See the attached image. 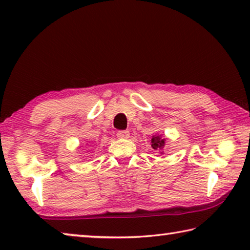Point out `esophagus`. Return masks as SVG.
I'll return each instance as SVG.
<instances>
[{
	"label": "esophagus",
	"mask_w": 250,
	"mask_h": 250,
	"mask_svg": "<svg viewBox=\"0 0 250 250\" xmlns=\"http://www.w3.org/2000/svg\"><path fill=\"white\" fill-rule=\"evenodd\" d=\"M117 137L119 139H128L130 137V132L128 130H124V131H118Z\"/></svg>",
	"instance_id": "esophagus-1"
}]
</instances>
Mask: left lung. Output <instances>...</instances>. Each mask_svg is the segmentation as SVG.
<instances>
[{
    "instance_id": "8db88e82",
    "label": "left lung",
    "mask_w": 250,
    "mask_h": 250,
    "mask_svg": "<svg viewBox=\"0 0 250 250\" xmlns=\"http://www.w3.org/2000/svg\"><path fill=\"white\" fill-rule=\"evenodd\" d=\"M151 146L156 151H162L164 146H166V138L161 137V135H159V134L153 135L151 139ZM160 153L162 154L163 151L160 152Z\"/></svg>"
}]
</instances>
